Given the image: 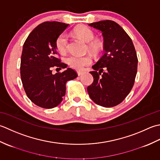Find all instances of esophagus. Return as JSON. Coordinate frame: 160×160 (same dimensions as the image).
<instances>
[{
	"label": "esophagus",
	"mask_w": 160,
	"mask_h": 160,
	"mask_svg": "<svg viewBox=\"0 0 160 160\" xmlns=\"http://www.w3.org/2000/svg\"><path fill=\"white\" fill-rule=\"evenodd\" d=\"M77 74H78V75H79V76H80V75H81V74H83V72L78 71V72H77Z\"/></svg>",
	"instance_id": "obj_1"
}]
</instances>
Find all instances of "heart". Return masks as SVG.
I'll return each instance as SVG.
<instances>
[{"label": "heart", "instance_id": "1", "mask_svg": "<svg viewBox=\"0 0 160 160\" xmlns=\"http://www.w3.org/2000/svg\"><path fill=\"white\" fill-rule=\"evenodd\" d=\"M74 34L77 37L86 42H88V48L94 53H98L101 50L102 45L98 40H92L94 32L86 26H79L74 30ZM56 48L58 52L65 54L68 50V39L66 34L62 33L57 37L55 42ZM66 62L69 66L77 70H83L85 66L92 63V57L90 54H86L83 56L71 55L66 58Z\"/></svg>", "mask_w": 160, "mask_h": 160}]
</instances>
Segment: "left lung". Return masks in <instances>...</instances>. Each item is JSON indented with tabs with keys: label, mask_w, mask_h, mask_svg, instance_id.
Here are the masks:
<instances>
[{
	"label": "left lung",
	"mask_w": 160,
	"mask_h": 160,
	"mask_svg": "<svg viewBox=\"0 0 160 160\" xmlns=\"http://www.w3.org/2000/svg\"><path fill=\"white\" fill-rule=\"evenodd\" d=\"M89 25L102 32L104 54L92 66L90 74L94 81L88 87V92L97 105L115 106L125 99L135 83L138 58L134 45L115 21H102Z\"/></svg>",
	"instance_id": "1"
}]
</instances>
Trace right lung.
Listing matches in <instances>:
<instances>
[{
	"mask_svg": "<svg viewBox=\"0 0 160 160\" xmlns=\"http://www.w3.org/2000/svg\"><path fill=\"white\" fill-rule=\"evenodd\" d=\"M68 25L58 21L42 22L23 44L20 68L22 86L31 102L43 108L57 106L66 94L67 81L78 76L72 68L52 73L54 67L61 70L68 66L58 57L55 42Z\"/></svg>",
	"mask_w": 160,
	"mask_h": 160,
	"instance_id": "add662e5",
	"label": "right lung"
}]
</instances>
